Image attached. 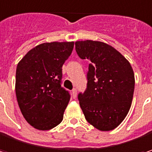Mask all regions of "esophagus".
<instances>
[{"label": "esophagus", "mask_w": 152, "mask_h": 152, "mask_svg": "<svg viewBox=\"0 0 152 152\" xmlns=\"http://www.w3.org/2000/svg\"><path fill=\"white\" fill-rule=\"evenodd\" d=\"M76 96H77V90L76 88H74L72 90V97L74 98V99H76Z\"/></svg>", "instance_id": "34e87169"}]
</instances>
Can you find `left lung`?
I'll return each instance as SVG.
<instances>
[{
  "mask_svg": "<svg viewBox=\"0 0 152 152\" xmlns=\"http://www.w3.org/2000/svg\"><path fill=\"white\" fill-rule=\"evenodd\" d=\"M82 59H88L87 89L78 94L85 118L95 129L110 131L129 113L134 91V74L128 59L110 45L98 41L76 42Z\"/></svg>",
  "mask_w": 152,
  "mask_h": 152,
  "instance_id": "obj_1",
  "label": "left lung"
}]
</instances>
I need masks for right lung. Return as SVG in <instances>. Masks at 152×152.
I'll return each mask as SVG.
<instances>
[{
  "mask_svg": "<svg viewBox=\"0 0 152 152\" xmlns=\"http://www.w3.org/2000/svg\"><path fill=\"white\" fill-rule=\"evenodd\" d=\"M73 48L74 42L42 43L17 65L18 104L24 119L38 130H50L63 120L70 95L61 87L62 66Z\"/></svg>",
  "mask_w": 152,
  "mask_h": 152,
  "instance_id": "add662e5",
  "label": "right lung"
}]
</instances>
